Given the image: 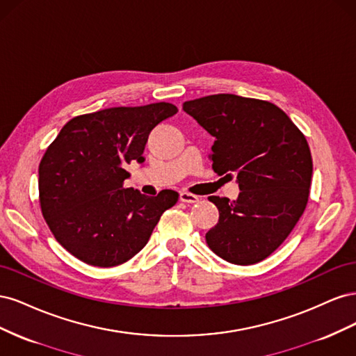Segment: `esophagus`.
<instances>
[{"mask_svg":"<svg viewBox=\"0 0 356 356\" xmlns=\"http://www.w3.org/2000/svg\"><path fill=\"white\" fill-rule=\"evenodd\" d=\"M179 200L184 203H196L199 202V196L191 195L188 191H179Z\"/></svg>","mask_w":356,"mask_h":356,"instance_id":"1","label":"esophagus"}]
</instances>
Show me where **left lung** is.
<instances>
[{"instance_id":"left-lung-1","label":"left lung","mask_w":356,"mask_h":356,"mask_svg":"<svg viewBox=\"0 0 356 356\" xmlns=\"http://www.w3.org/2000/svg\"><path fill=\"white\" fill-rule=\"evenodd\" d=\"M182 110L215 138L212 169L236 177L241 190L236 200L208 197L220 212L208 246L233 264L264 260L306 209L314 165L305 135L275 104L238 95L204 96Z\"/></svg>"}]
</instances>
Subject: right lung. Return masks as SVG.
I'll return each instance as SVG.
<instances>
[{
  "instance_id": "obj_1",
  "label": "right lung",
  "mask_w": 356,
  "mask_h": 356,
  "mask_svg": "<svg viewBox=\"0 0 356 356\" xmlns=\"http://www.w3.org/2000/svg\"><path fill=\"white\" fill-rule=\"evenodd\" d=\"M178 113L168 102L115 106L74 117L38 168L41 212L56 241L86 264L118 266L147 245L178 193L149 197L126 188L131 161L143 156L153 129Z\"/></svg>"
}]
</instances>
